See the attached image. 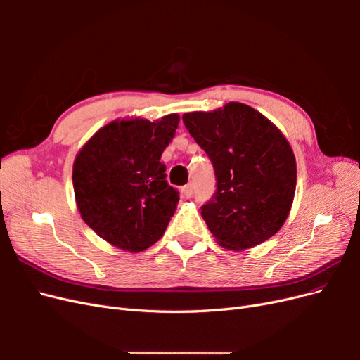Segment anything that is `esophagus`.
<instances>
[{"mask_svg": "<svg viewBox=\"0 0 360 360\" xmlns=\"http://www.w3.org/2000/svg\"><path fill=\"white\" fill-rule=\"evenodd\" d=\"M181 193H183L184 198H191L192 195H193V184H192V183L186 184V186H184V188L181 189Z\"/></svg>", "mask_w": 360, "mask_h": 360, "instance_id": "34e87169", "label": "esophagus"}]
</instances>
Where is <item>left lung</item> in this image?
I'll list each match as a JSON object with an SVG mask.
<instances>
[{"label": "left lung", "instance_id": "obj_1", "mask_svg": "<svg viewBox=\"0 0 360 360\" xmlns=\"http://www.w3.org/2000/svg\"><path fill=\"white\" fill-rule=\"evenodd\" d=\"M192 138L210 158L216 192L201 207L216 242L243 250L275 236L296 192V158L281 130L245 103L183 114Z\"/></svg>", "mask_w": 360, "mask_h": 360}]
</instances>
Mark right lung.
Returning a JSON list of instances; mask_svg holds the SVG:
<instances>
[{
	"instance_id": "add662e5",
	"label": "right lung",
	"mask_w": 360,
	"mask_h": 360,
	"mask_svg": "<svg viewBox=\"0 0 360 360\" xmlns=\"http://www.w3.org/2000/svg\"><path fill=\"white\" fill-rule=\"evenodd\" d=\"M180 117L156 122L115 120L86 141L73 163V191L84 222L129 252H141L165 233L179 192L165 180L163 150Z\"/></svg>"
}]
</instances>
